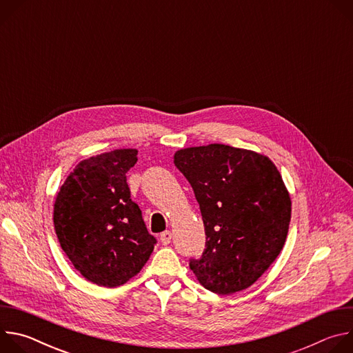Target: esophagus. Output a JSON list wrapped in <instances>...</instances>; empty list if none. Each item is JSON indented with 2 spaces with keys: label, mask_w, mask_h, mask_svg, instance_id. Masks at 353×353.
<instances>
[{
  "label": "esophagus",
  "mask_w": 353,
  "mask_h": 353,
  "mask_svg": "<svg viewBox=\"0 0 353 353\" xmlns=\"http://www.w3.org/2000/svg\"><path fill=\"white\" fill-rule=\"evenodd\" d=\"M170 241H172V232H169V230L163 232V233L161 234V243H162L163 245H168Z\"/></svg>",
  "instance_id": "1"
}]
</instances>
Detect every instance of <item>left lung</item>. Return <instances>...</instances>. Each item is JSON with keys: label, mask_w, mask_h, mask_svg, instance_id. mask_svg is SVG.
<instances>
[{"label": "left lung", "mask_w": 353, "mask_h": 353, "mask_svg": "<svg viewBox=\"0 0 353 353\" xmlns=\"http://www.w3.org/2000/svg\"><path fill=\"white\" fill-rule=\"evenodd\" d=\"M174 165L194 190L207 236L191 271L218 294L247 289L288 236L292 201L281 173L270 158L223 143L180 149Z\"/></svg>", "instance_id": "obj_1"}]
</instances>
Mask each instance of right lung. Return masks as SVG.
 I'll return each instance as SVG.
<instances>
[{"mask_svg": "<svg viewBox=\"0 0 353 353\" xmlns=\"http://www.w3.org/2000/svg\"><path fill=\"white\" fill-rule=\"evenodd\" d=\"M137 149H116L79 162L54 203V229L81 275L106 288L124 285L149 260L157 239L130 198L127 172Z\"/></svg>", "mask_w": 353, "mask_h": 353, "instance_id": "add662e5", "label": "right lung"}]
</instances>
